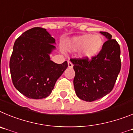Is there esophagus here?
Segmentation results:
<instances>
[{"label":"esophagus","mask_w":133,"mask_h":133,"mask_svg":"<svg viewBox=\"0 0 133 133\" xmlns=\"http://www.w3.org/2000/svg\"><path fill=\"white\" fill-rule=\"evenodd\" d=\"M68 67H69V68H73V64L71 63V61H68Z\"/></svg>","instance_id":"34e87169"}]
</instances>
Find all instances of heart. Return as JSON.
I'll list each match as a JSON object with an SVG mask.
<instances>
[{
    "label": "heart",
    "instance_id": "1",
    "mask_svg": "<svg viewBox=\"0 0 133 133\" xmlns=\"http://www.w3.org/2000/svg\"><path fill=\"white\" fill-rule=\"evenodd\" d=\"M103 45V40L101 36L83 34L68 39L64 44V47L70 52L79 50L83 58L90 59L100 52Z\"/></svg>",
    "mask_w": 133,
    "mask_h": 133
}]
</instances>
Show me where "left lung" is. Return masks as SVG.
<instances>
[{"label": "left lung", "mask_w": 133, "mask_h": 133, "mask_svg": "<svg viewBox=\"0 0 133 133\" xmlns=\"http://www.w3.org/2000/svg\"><path fill=\"white\" fill-rule=\"evenodd\" d=\"M107 40L97 55L91 58H72L75 75V93L83 101H91L103 97L112 91L121 68V50L116 40L106 32H100Z\"/></svg>", "instance_id": "1"}]
</instances>
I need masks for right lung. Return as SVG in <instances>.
Listing matches in <instances>:
<instances>
[{"label": "right lung", "instance_id": "add662e5", "mask_svg": "<svg viewBox=\"0 0 133 133\" xmlns=\"http://www.w3.org/2000/svg\"><path fill=\"white\" fill-rule=\"evenodd\" d=\"M55 39L45 28L35 27L16 39L10 59L13 85L30 99H43L51 94L56 81L68 68V62L56 64L50 54Z\"/></svg>", "mask_w": 133, "mask_h": 133}]
</instances>
